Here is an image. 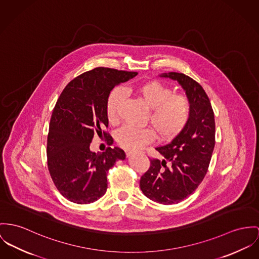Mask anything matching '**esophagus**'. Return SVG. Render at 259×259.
Returning <instances> with one entry per match:
<instances>
[{
    "label": "esophagus",
    "instance_id": "1",
    "mask_svg": "<svg viewBox=\"0 0 259 259\" xmlns=\"http://www.w3.org/2000/svg\"><path fill=\"white\" fill-rule=\"evenodd\" d=\"M126 156H127V158H131L133 156V153L132 152H126Z\"/></svg>",
    "mask_w": 259,
    "mask_h": 259
}]
</instances>
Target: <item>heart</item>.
Instances as JSON below:
<instances>
[{
  "label": "heart",
  "mask_w": 259,
  "mask_h": 259,
  "mask_svg": "<svg viewBox=\"0 0 259 259\" xmlns=\"http://www.w3.org/2000/svg\"><path fill=\"white\" fill-rule=\"evenodd\" d=\"M137 92L150 107L149 119L154 129L162 138L171 137L180 132L190 116L191 105L189 100L158 80H151L140 84ZM124 97L122 88H114L106 101V114L109 121L117 119L118 109ZM155 138L154 131L149 128L124 126L116 133V140L124 149L136 151L151 143Z\"/></svg>",
  "instance_id": "b5f03b06"
}]
</instances>
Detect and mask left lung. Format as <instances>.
<instances>
[{"mask_svg":"<svg viewBox=\"0 0 259 259\" xmlns=\"http://www.w3.org/2000/svg\"><path fill=\"white\" fill-rule=\"evenodd\" d=\"M159 77L178 81L191 105L186 125L169 143L156 148L162 159H151L140 180L149 199L168 205L187 198L204 179L215 147V119L209 98L197 81L176 72Z\"/></svg>","mask_w":259,"mask_h":259,"instance_id":"8db88e82","label":"left lung"}]
</instances>
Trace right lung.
I'll list each match as a JSON object with an SVG mask.
<instances>
[{"label":"right lung","instance_id":"1","mask_svg":"<svg viewBox=\"0 0 259 259\" xmlns=\"http://www.w3.org/2000/svg\"><path fill=\"white\" fill-rule=\"evenodd\" d=\"M136 72L96 68L71 80L56 102L47 138L48 169L60 193L71 202L90 204L102 197L107 189V171L116 160L126 158L120 148L103 153L91 151L96 133L108 126L106 101L115 85L133 79Z\"/></svg>","mask_w":259,"mask_h":259}]
</instances>
